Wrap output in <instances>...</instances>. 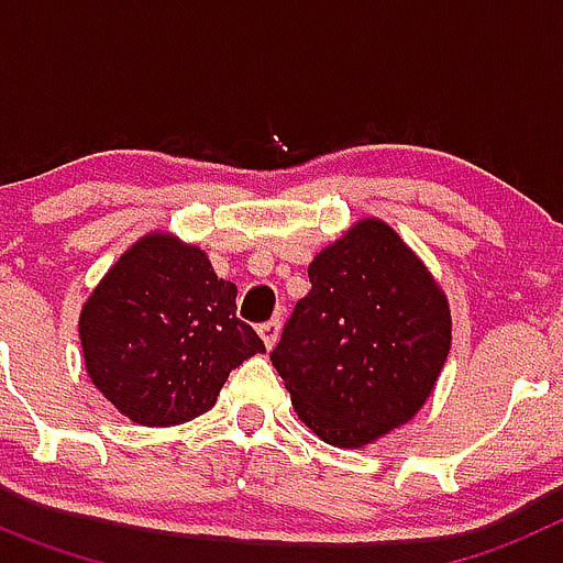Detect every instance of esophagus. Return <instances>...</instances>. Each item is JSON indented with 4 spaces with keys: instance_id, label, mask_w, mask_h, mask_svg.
<instances>
[{
    "instance_id": "1",
    "label": "esophagus",
    "mask_w": 563,
    "mask_h": 563,
    "mask_svg": "<svg viewBox=\"0 0 563 563\" xmlns=\"http://www.w3.org/2000/svg\"><path fill=\"white\" fill-rule=\"evenodd\" d=\"M258 335H262V341H265L267 350H273L278 341V335H282V321H278V318H273V321L262 324L258 327Z\"/></svg>"
}]
</instances>
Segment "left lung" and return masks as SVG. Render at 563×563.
Here are the masks:
<instances>
[{"instance_id":"obj_1","label":"left lung","mask_w":563,"mask_h":563,"mask_svg":"<svg viewBox=\"0 0 563 563\" xmlns=\"http://www.w3.org/2000/svg\"><path fill=\"white\" fill-rule=\"evenodd\" d=\"M312 290L271 352L307 429L363 449L409 422L451 350V307L391 225L363 217L307 267Z\"/></svg>"}]
</instances>
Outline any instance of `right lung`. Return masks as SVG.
Returning a JSON list of instances; mask_svg holds the SVG:
<instances>
[{"instance_id": "add662e5", "label": "right lung", "mask_w": 563, "mask_h": 563, "mask_svg": "<svg viewBox=\"0 0 563 563\" xmlns=\"http://www.w3.org/2000/svg\"><path fill=\"white\" fill-rule=\"evenodd\" d=\"M78 338L92 386L123 417L161 429L211 409L231 369L265 352L236 318V285L166 231L109 267L84 301Z\"/></svg>"}]
</instances>
